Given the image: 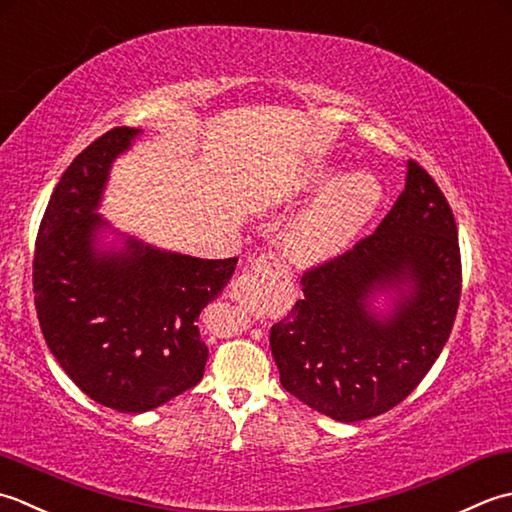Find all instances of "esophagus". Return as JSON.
<instances>
[{
  "mask_svg": "<svg viewBox=\"0 0 512 512\" xmlns=\"http://www.w3.org/2000/svg\"><path fill=\"white\" fill-rule=\"evenodd\" d=\"M278 271H280L278 260L271 254L254 258L243 274L234 280L232 296L247 309L258 307L260 300L267 296L271 285L276 283Z\"/></svg>",
  "mask_w": 512,
  "mask_h": 512,
  "instance_id": "obj_1",
  "label": "esophagus"
}]
</instances>
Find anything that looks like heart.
I'll list each match as a JSON object with an SVG mask.
<instances>
[{"label":"heart","mask_w":512,"mask_h":512,"mask_svg":"<svg viewBox=\"0 0 512 512\" xmlns=\"http://www.w3.org/2000/svg\"><path fill=\"white\" fill-rule=\"evenodd\" d=\"M333 174V165L316 161L276 196L278 203H294L328 185L285 234V252L298 265H316L347 249L382 198V187L369 172L356 170L331 181Z\"/></svg>","instance_id":"b5f03b06"}]
</instances>
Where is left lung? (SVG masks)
<instances>
[{"instance_id": "obj_1", "label": "left lung", "mask_w": 512, "mask_h": 512, "mask_svg": "<svg viewBox=\"0 0 512 512\" xmlns=\"http://www.w3.org/2000/svg\"><path fill=\"white\" fill-rule=\"evenodd\" d=\"M302 300L269 333L280 384L338 422L391 411L451 336L462 258L451 205L420 163L373 234L300 278ZM391 293L392 314L370 309Z\"/></svg>"}]
</instances>
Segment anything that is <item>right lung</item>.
<instances>
[{
    "mask_svg": "<svg viewBox=\"0 0 512 512\" xmlns=\"http://www.w3.org/2000/svg\"><path fill=\"white\" fill-rule=\"evenodd\" d=\"M141 130L114 128L61 176L41 218L33 291L41 333L68 378L95 402L143 413L196 387L207 347L198 316L238 258L205 260L125 238L101 249V203L112 161Z\"/></svg>",
    "mask_w": 512,
    "mask_h": 512,
    "instance_id": "obj_1",
    "label": "right lung"
}]
</instances>
